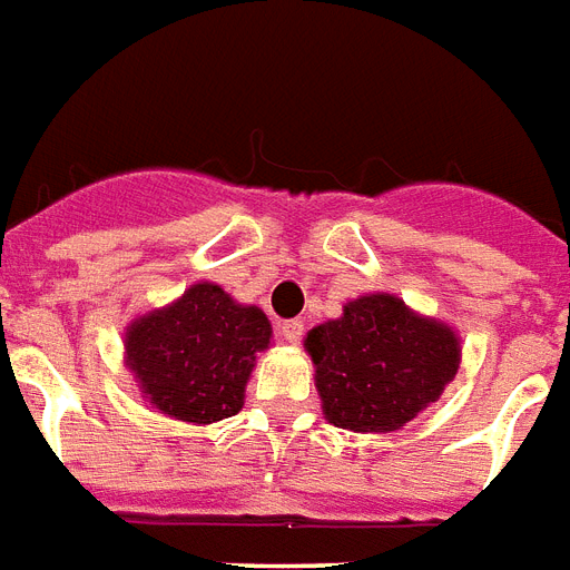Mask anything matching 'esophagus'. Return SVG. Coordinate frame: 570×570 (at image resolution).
<instances>
[{
    "instance_id": "obj_1",
    "label": "esophagus",
    "mask_w": 570,
    "mask_h": 570,
    "mask_svg": "<svg viewBox=\"0 0 570 570\" xmlns=\"http://www.w3.org/2000/svg\"><path fill=\"white\" fill-rule=\"evenodd\" d=\"M303 332H306V323L297 321V317H294V321H282L279 323V335L285 341H291V344H297V341L303 338Z\"/></svg>"
}]
</instances>
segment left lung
Here are the masks:
<instances>
[{
    "mask_svg": "<svg viewBox=\"0 0 570 570\" xmlns=\"http://www.w3.org/2000/svg\"><path fill=\"white\" fill-rule=\"evenodd\" d=\"M323 414L341 430L391 432L439 400L459 371V338L391 294L344 306L308 332Z\"/></svg>",
    "mask_w": 570,
    "mask_h": 570,
    "instance_id": "1",
    "label": "left lung"
}]
</instances>
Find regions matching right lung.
Segmentation results:
<instances>
[{
	"label": "right lung",
	"instance_id": "add662e5",
	"mask_svg": "<svg viewBox=\"0 0 570 570\" xmlns=\"http://www.w3.org/2000/svg\"><path fill=\"white\" fill-rule=\"evenodd\" d=\"M267 344L271 321L262 308L238 306L212 282H199L126 332L129 367L149 403L190 423L240 412L256 353Z\"/></svg>",
	"mask_w": 570,
	"mask_h": 570
}]
</instances>
